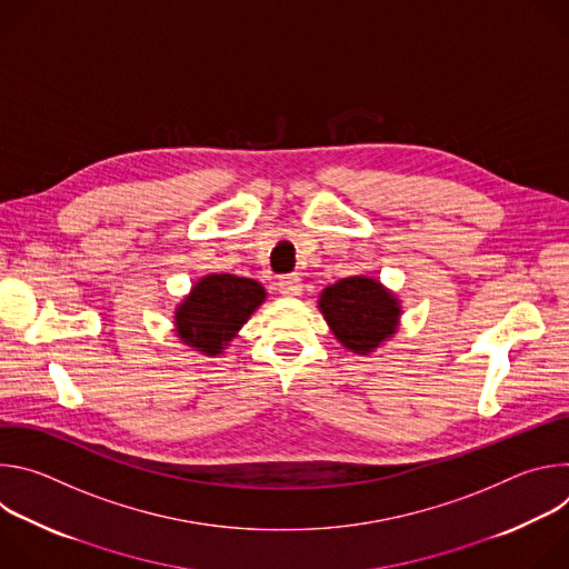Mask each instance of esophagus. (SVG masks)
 Returning <instances> with one entry per match:
<instances>
[{"mask_svg":"<svg viewBox=\"0 0 569 569\" xmlns=\"http://www.w3.org/2000/svg\"><path fill=\"white\" fill-rule=\"evenodd\" d=\"M301 279L299 274H286V277H279L277 281V290L283 295V297H299L301 295Z\"/></svg>","mask_w":569,"mask_h":569,"instance_id":"esophagus-1","label":"esophagus"}]
</instances>
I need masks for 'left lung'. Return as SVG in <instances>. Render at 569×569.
<instances>
[{
  "label": "left lung",
  "instance_id": "obj_1",
  "mask_svg": "<svg viewBox=\"0 0 569 569\" xmlns=\"http://www.w3.org/2000/svg\"><path fill=\"white\" fill-rule=\"evenodd\" d=\"M319 310L342 347L360 356L389 340L400 319L398 299L369 277H347L323 288Z\"/></svg>",
  "mask_w": 569,
  "mask_h": 569
}]
</instances>
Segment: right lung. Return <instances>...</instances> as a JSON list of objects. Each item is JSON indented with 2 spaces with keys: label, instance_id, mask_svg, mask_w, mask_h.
Segmentation results:
<instances>
[{
  "label": "right lung",
  "instance_id": "right-lung-1",
  "mask_svg": "<svg viewBox=\"0 0 569 569\" xmlns=\"http://www.w3.org/2000/svg\"><path fill=\"white\" fill-rule=\"evenodd\" d=\"M263 301L266 290L254 279L207 274L178 306L176 331L196 351L218 356Z\"/></svg>",
  "mask_w": 569,
  "mask_h": 569
}]
</instances>
